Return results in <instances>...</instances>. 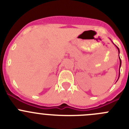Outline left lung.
<instances>
[{"label": "left lung", "instance_id": "left-lung-1", "mask_svg": "<svg viewBox=\"0 0 129 129\" xmlns=\"http://www.w3.org/2000/svg\"><path fill=\"white\" fill-rule=\"evenodd\" d=\"M112 43H113L114 44V43L113 42H112ZM115 45V44H114ZM115 46H116V47L117 48V49H118V53H119V77H118V79H119V75H120V67H121V59H120V57H119V49L118 48V47L117 46H116V45H115ZM117 80V81H118ZM117 82V81H116Z\"/></svg>", "mask_w": 129, "mask_h": 129}]
</instances>
